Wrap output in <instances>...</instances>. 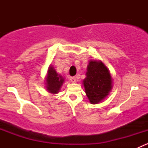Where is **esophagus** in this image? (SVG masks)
<instances>
[{
	"mask_svg": "<svg viewBox=\"0 0 148 148\" xmlns=\"http://www.w3.org/2000/svg\"><path fill=\"white\" fill-rule=\"evenodd\" d=\"M70 81L72 83H75L77 82V79H76L75 77H70Z\"/></svg>",
	"mask_w": 148,
	"mask_h": 148,
	"instance_id": "1",
	"label": "esophagus"
}]
</instances>
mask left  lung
<instances>
[{
	"mask_svg": "<svg viewBox=\"0 0 148 148\" xmlns=\"http://www.w3.org/2000/svg\"><path fill=\"white\" fill-rule=\"evenodd\" d=\"M85 92L92 104L102 101L112 88V79L108 69L102 62L89 61L86 78L83 80Z\"/></svg>",
	"mask_w": 148,
	"mask_h": 148,
	"instance_id": "8db88e82",
	"label": "left lung"
}]
</instances>
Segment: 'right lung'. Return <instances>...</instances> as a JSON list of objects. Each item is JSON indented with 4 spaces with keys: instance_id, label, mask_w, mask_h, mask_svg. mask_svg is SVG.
<instances>
[{
    "instance_id": "1",
    "label": "right lung",
    "mask_w": 148,
    "mask_h": 148,
    "mask_svg": "<svg viewBox=\"0 0 148 148\" xmlns=\"http://www.w3.org/2000/svg\"><path fill=\"white\" fill-rule=\"evenodd\" d=\"M64 82V79L62 76L58 74L52 66H49L46 79V86L48 92L51 94H57Z\"/></svg>"
}]
</instances>
